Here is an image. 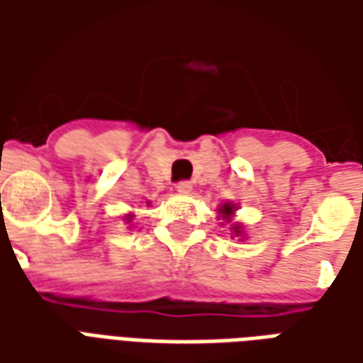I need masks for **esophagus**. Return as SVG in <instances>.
<instances>
[{"label": "esophagus", "instance_id": "esophagus-1", "mask_svg": "<svg viewBox=\"0 0 363 363\" xmlns=\"http://www.w3.org/2000/svg\"><path fill=\"white\" fill-rule=\"evenodd\" d=\"M177 192H181V194H189L190 190H192V182L189 181H181V182H177Z\"/></svg>", "mask_w": 363, "mask_h": 363}]
</instances>
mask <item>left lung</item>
Segmentation results:
<instances>
[{
    "mask_svg": "<svg viewBox=\"0 0 363 363\" xmlns=\"http://www.w3.org/2000/svg\"><path fill=\"white\" fill-rule=\"evenodd\" d=\"M233 210H235V206H233V204H225L220 210V213H223V218H229V216L233 213ZM235 231H237V228H235ZM237 233H239V231H237Z\"/></svg>",
    "mask_w": 363,
    "mask_h": 363,
    "instance_id": "1",
    "label": "left lung"
}]
</instances>
